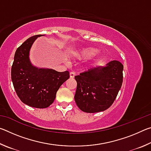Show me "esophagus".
Here are the masks:
<instances>
[{"instance_id": "1", "label": "esophagus", "mask_w": 151, "mask_h": 151, "mask_svg": "<svg viewBox=\"0 0 151 151\" xmlns=\"http://www.w3.org/2000/svg\"><path fill=\"white\" fill-rule=\"evenodd\" d=\"M76 75V73L75 72H70V78H73Z\"/></svg>"}]
</instances>
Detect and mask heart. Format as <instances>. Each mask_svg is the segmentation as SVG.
<instances>
[{
	"instance_id": "b5f03b06",
	"label": "heart",
	"mask_w": 151,
	"mask_h": 151,
	"mask_svg": "<svg viewBox=\"0 0 151 151\" xmlns=\"http://www.w3.org/2000/svg\"><path fill=\"white\" fill-rule=\"evenodd\" d=\"M99 53V50L93 47H85L71 52L69 57L78 60H86L93 58Z\"/></svg>"
}]
</instances>
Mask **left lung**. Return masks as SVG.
Listing matches in <instances>:
<instances>
[{
	"mask_svg": "<svg viewBox=\"0 0 151 151\" xmlns=\"http://www.w3.org/2000/svg\"><path fill=\"white\" fill-rule=\"evenodd\" d=\"M123 65L112 60L105 66L92 68L75 76L77 83L75 100L82 111L94 113L109 109L122 83Z\"/></svg>",
	"mask_w": 151,
	"mask_h": 151,
	"instance_id": "obj_1",
	"label": "left lung"
}]
</instances>
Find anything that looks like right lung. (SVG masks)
Here are the masks:
<instances>
[{
    "mask_svg": "<svg viewBox=\"0 0 151 151\" xmlns=\"http://www.w3.org/2000/svg\"><path fill=\"white\" fill-rule=\"evenodd\" d=\"M30 37L17 48L11 69L14 90L22 103L34 108L49 106L60 86L69 78V72H57L50 68H37L30 60V50L38 37Z\"/></svg>",
    "mask_w": 151,
    "mask_h": 151,
    "instance_id": "obj_1",
    "label": "right lung"
}]
</instances>
